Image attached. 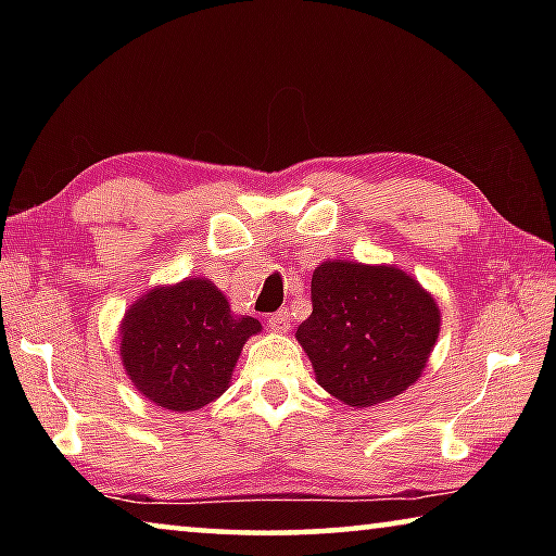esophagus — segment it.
Here are the masks:
<instances>
[{"label":"esophagus","mask_w":556,"mask_h":556,"mask_svg":"<svg viewBox=\"0 0 556 556\" xmlns=\"http://www.w3.org/2000/svg\"><path fill=\"white\" fill-rule=\"evenodd\" d=\"M269 328L271 331H277V333H287L289 328H291V316H289V312L287 308H281V312H277V314H271L269 316Z\"/></svg>","instance_id":"1"}]
</instances>
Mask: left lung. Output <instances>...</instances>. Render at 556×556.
Here are the masks:
<instances>
[{
  "label": "left lung",
  "instance_id": "1",
  "mask_svg": "<svg viewBox=\"0 0 556 556\" xmlns=\"http://www.w3.org/2000/svg\"><path fill=\"white\" fill-rule=\"evenodd\" d=\"M312 304L296 341L316 382L348 407H375L412 388L439 341L434 294L384 262H321L312 277Z\"/></svg>",
  "mask_w": 556,
  "mask_h": 556
}]
</instances>
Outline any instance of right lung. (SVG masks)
<instances>
[{"label":"right lung","mask_w":556,"mask_h":556,"mask_svg":"<svg viewBox=\"0 0 556 556\" xmlns=\"http://www.w3.org/2000/svg\"><path fill=\"white\" fill-rule=\"evenodd\" d=\"M262 331L205 277L147 289L119 321V357L156 407L195 412L230 388L242 345Z\"/></svg>","instance_id":"obj_1"}]
</instances>
